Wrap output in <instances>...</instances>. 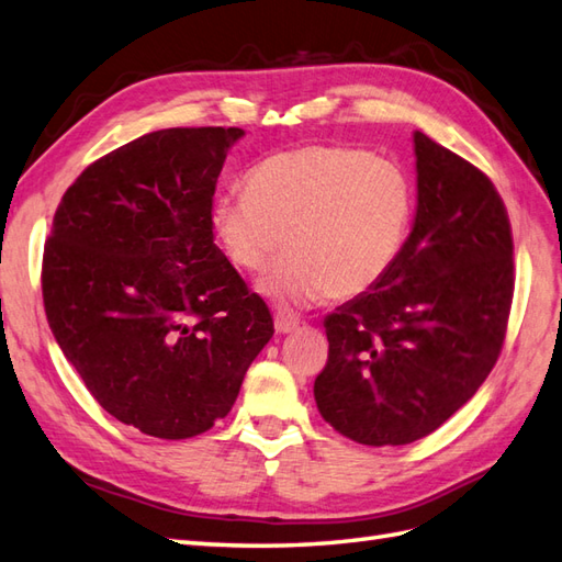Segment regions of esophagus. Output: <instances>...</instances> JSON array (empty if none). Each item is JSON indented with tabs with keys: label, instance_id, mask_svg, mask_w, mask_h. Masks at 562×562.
<instances>
[{
	"label": "esophagus",
	"instance_id": "obj_1",
	"mask_svg": "<svg viewBox=\"0 0 562 562\" xmlns=\"http://www.w3.org/2000/svg\"><path fill=\"white\" fill-rule=\"evenodd\" d=\"M297 324H301V319L291 315L289 310H279V313L273 315V329H277V334H289L297 327Z\"/></svg>",
	"mask_w": 562,
	"mask_h": 562
}]
</instances>
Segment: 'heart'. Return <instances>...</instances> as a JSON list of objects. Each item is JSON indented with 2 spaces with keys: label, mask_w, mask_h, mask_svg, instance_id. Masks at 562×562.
<instances>
[{
  "label": "heart",
  "mask_w": 562,
  "mask_h": 562,
  "mask_svg": "<svg viewBox=\"0 0 562 562\" xmlns=\"http://www.w3.org/2000/svg\"><path fill=\"white\" fill-rule=\"evenodd\" d=\"M414 211V180L396 160L353 146H305L265 158L245 192L223 194L214 228L245 271H261L289 243L259 291L297 307L375 289L402 255Z\"/></svg>",
  "instance_id": "b5f03b06"
}]
</instances>
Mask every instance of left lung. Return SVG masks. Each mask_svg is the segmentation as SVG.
<instances>
[{"instance_id":"1","label":"left lung","mask_w":562,"mask_h":562,"mask_svg":"<svg viewBox=\"0 0 562 562\" xmlns=\"http://www.w3.org/2000/svg\"><path fill=\"white\" fill-rule=\"evenodd\" d=\"M418 206L392 271L324 319L315 402L360 445L438 430L488 378L515 293L513 228L488 176L414 134Z\"/></svg>"}]
</instances>
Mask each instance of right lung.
I'll return each instance as SVG.
<instances>
[{
	"instance_id": "add662e5",
	"label": "right lung",
	"mask_w": 562,
	"mask_h": 562,
	"mask_svg": "<svg viewBox=\"0 0 562 562\" xmlns=\"http://www.w3.org/2000/svg\"><path fill=\"white\" fill-rule=\"evenodd\" d=\"M238 127L144 134L86 168L43 255L47 324L110 416L164 440L206 432L273 336L267 303L214 243Z\"/></svg>"
}]
</instances>
